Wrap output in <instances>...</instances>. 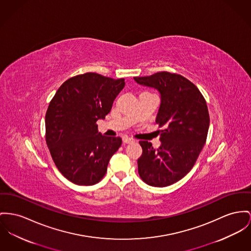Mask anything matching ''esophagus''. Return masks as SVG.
Listing matches in <instances>:
<instances>
[{
  "label": "esophagus",
  "instance_id": "esophagus-1",
  "mask_svg": "<svg viewBox=\"0 0 251 251\" xmlns=\"http://www.w3.org/2000/svg\"><path fill=\"white\" fill-rule=\"evenodd\" d=\"M123 142H124V144H130V143H133L134 140L129 137H124Z\"/></svg>",
  "mask_w": 251,
  "mask_h": 251
}]
</instances>
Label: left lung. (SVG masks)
<instances>
[{
  "mask_svg": "<svg viewBox=\"0 0 251 251\" xmlns=\"http://www.w3.org/2000/svg\"><path fill=\"white\" fill-rule=\"evenodd\" d=\"M134 80L159 92L156 123L163 126L157 151L151 143L140 142L143 153L138 159V171L145 183L167 186L191 170L205 144L209 127L206 102L199 89L178 74L164 71Z\"/></svg>",
  "mask_w": 251,
  "mask_h": 251,
  "instance_id": "8db88e82",
  "label": "left lung"
}]
</instances>
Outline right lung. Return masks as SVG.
<instances>
[{
	"mask_svg": "<svg viewBox=\"0 0 251 251\" xmlns=\"http://www.w3.org/2000/svg\"><path fill=\"white\" fill-rule=\"evenodd\" d=\"M125 84V79L89 72L67 80L51 100L46 114L47 145L70 182L91 185L104 176L122 139L101 135L96 122L110 112Z\"/></svg>",
	"mask_w": 251,
	"mask_h": 251,
	"instance_id": "right-lung-1",
	"label": "right lung"
}]
</instances>
